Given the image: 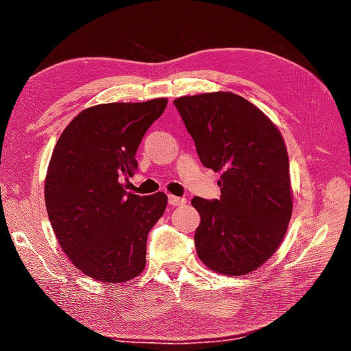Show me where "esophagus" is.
Wrapping results in <instances>:
<instances>
[{
	"mask_svg": "<svg viewBox=\"0 0 351 351\" xmlns=\"http://www.w3.org/2000/svg\"><path fill=\"white\" fill-rule=\"evenodd\" d=\"M169 203H170L171 206L178 207V206H184V204H186L187 199H186V198H181V197H175V195H169Z\"/></svg>",
	"mask_w": 351,
	"mask_h": 351,
	"instance_id": "esophagus-1",
	"label": "esophagus"
}]
</instances>
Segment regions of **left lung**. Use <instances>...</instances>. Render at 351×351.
<instances>
[{"mask_svg": "<svg viewBox=\"0 0 351 351\" xmlns=\"http://www.w3.org/2000/svg\"><path fill=\"white\" fill-rule=\"evenodd\" d=\"M204 167L221 171L219 199L195 197V247L207 268L245 276L271 258L293 215L289 159L274 122L229 91L173 100Z\"/></svg>", "mask_w": 351, "mask_h": 351, "instance_id": "obj_1", "label": "left lung"}]
</instances>
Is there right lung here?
Segmentation results:
<instances>
[{"instance_id":"right-lung-1","label":"right lung","mask_w":351,"mask_h":351,"mask_svg":"<svg viewBox=\"0 0 351 351\" xmlns=\"http://www.w3.org/2000/svg\"><path fill=\"white\" fill-rule=\"evenodd\" d=\"M167 99L100 104L63 130L45 180L47 215L63 252L97 282H128L145 268L147 235L167 207V195L127 193L136 152Z\"/></svg>"}]
</instances>
